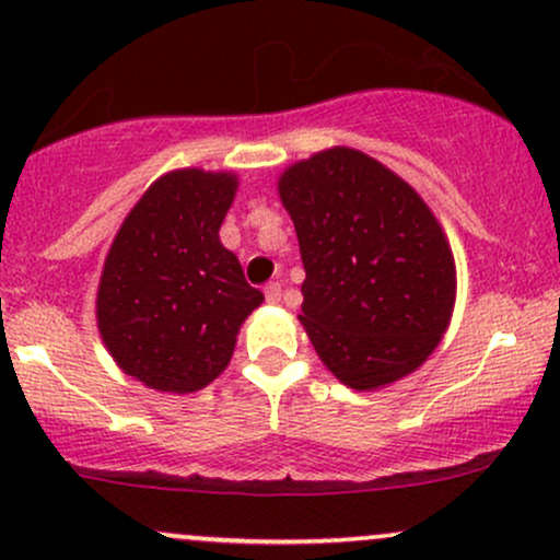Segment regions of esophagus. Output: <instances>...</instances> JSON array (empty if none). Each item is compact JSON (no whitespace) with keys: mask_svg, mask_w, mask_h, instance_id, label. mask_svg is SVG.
Segmentation results:
<instances>
[{"mask_svg":"<svg viewBox=\"0 0 560 560\" xmlns=\"http://www.w3.org/2000/svg\"><path fill=\"white\" fill-rule=\"evenodd\" d=\"M262 292H266L268 302H279L281 300V284H279V281H271V284H266Z\"/></svg>","mask_w":560,"mask_h":560,"instance_id":"34e87169","label":"esophagus"}]
</instances>
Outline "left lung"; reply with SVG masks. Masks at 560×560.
I'll return each mask as SVG.
<instances>
[{
	"instance_id": "obj_1",
	"label": "left lung",
	"mask_w": 560,
	"mask_h": 560,
	"mask_svg": "<svg viewBox=\"0 0 560 560\" xmlns=\"http://www.w3.org/2000/svg\"><path fill=\"white\" fill-rule=\"evenodd\" d=\"M279 197L305 266L300 324L326 369L361 392L419 369L455 305L453 253L419 191L331 147L289 165Z\"/></svg>"
}]
</instances>
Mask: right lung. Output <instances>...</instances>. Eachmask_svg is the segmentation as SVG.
I'll return each mask as SVG.
<instances>
[{
  "mask_svg": "<svg viewBox=\"0 0 560 560\" xmlns=\"http://www.w3.org/2000/svg\"><path fill=\"white\" fill-rule=\"evenodd\" d=\"M234 173L160 176L126 215L96 292V326L113 361L158 392L208 387L234 355L244 318L262 302L221 244Z\"/></svg>",
  "mask_w": 560,
  "mask_h": 560,
  "instance_id": "1",
  "label": "right lung"
}]
</instances>
